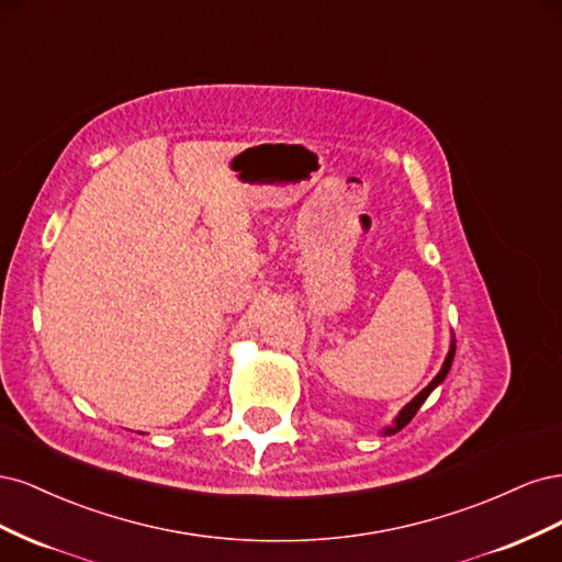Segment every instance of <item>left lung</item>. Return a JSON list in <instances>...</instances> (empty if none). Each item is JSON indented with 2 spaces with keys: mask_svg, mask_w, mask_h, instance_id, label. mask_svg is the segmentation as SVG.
I'll return each instance as SVG.
<instances>
[{
  "mask_svg": "<svg viewBox=\"0 0 562 562\" xmlns=\"http://www.w3.org/2000/svg\"><path fill=\"white\" fill-rule=\"evenodd\" d=\"M452 359H454V345L450 347V351H448V359H446V363H443V368H440V372H438V375L429 382V386L427 389H422L419 391V394L411 401V403H407L405 407H403V411L398 413V417L394 419V424H391V427H386L384 429V434H396V431H401L403 427H405V424L407 422H411L415 415H417V411H419V405L424 403V401H427V396L431 394V391L440 384V382H443L446 380V375H448V370H450V366H452Z\"/></svg>",
  "mask_w": 562,
  "mask_h": 562,
  "instance_id": "left-lung-1",
  "label": "left lung"
}]
</instances>
